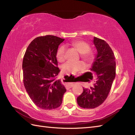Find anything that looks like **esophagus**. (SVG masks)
Returning a JSON list of instances; mask_svg holds the SVG:
<instances>
[{
	"mask_svg": "<svg viewBox=\"0 0 135 135\" xmlns=\"http://www.w3.org/2000/svg\"><path fill=\"white\" fill-rule=\"evenodd\" d=\"M73 85H74V84H73V83H69L66 85V88L69 89L70 88H71L73 87Z\"/></svg>",
	"mask_w": 135,
	"mask_h": 135,
	"instance_id": "obj_1",
	"label": "esophagus"
}]
</instances>
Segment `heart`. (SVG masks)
Instances as JSON below:
<instances>
[{
	"mask_svg": "<svg viewBox=\"0 0 135 135\" xmlns=\"http://www.w3.org/2000/svg\"><path fill=\"white\" fill-rule=\"evenodd\" d=\"M72 46L75 47L80 54L81 58L87 62H91L93 59V54L90 50V46L86 42L83 41H75L71 43ZM66 47L64 45L61 46L56 53V57L60 62H62L65 59ZM84 64L80 61H67L62 66V71L69 74H75L79 71L83 70Z\"/></svg>",
	"mask_w": 135,
	"mask_h": 135,
	"instance_id": "heart-1",
	"label": "heart"
}]
</instances>
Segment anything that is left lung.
Segmentation results:
<instances>
[{
  "mask_svg": "<svg viewBox=\"0 0 135 135\" xmlns=\"http://www.w3.org/2000/svg\"><path fill=\"white\" fill-rule=\"evenodd\" d=\"M93 43L97 55L90 70L95 72L96 82L89 88H83L77 97L80 107L93 109L103 104L107 99L115 77L116 63L114 53L105 40L94 36Z\"/></svg>",
  "mask_w": 135,
  "mask_h": 135,
  "instance_id": "obj_1",
  "label": "left lung"
}]
</instances>
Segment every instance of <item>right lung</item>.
Listing matches in <instances>:
<instances>
[{"mask_svg":"<svg viewBox=\"0 0 135 135\" xmlns=\"http://www.w3.org/2000/svg\"><path fill=\"white\" fill-rule=\"evenodd\" d=\"M65 39L54 35L39 36L28 45L22 61L24 86L32 102L45 110L57 108L66 89L57 79L60 70L56 53Z\"/></svg>","mask_w":135,"mask_h":135,"instance_id":"add662e5","label":"right lung"}]
</instances>
